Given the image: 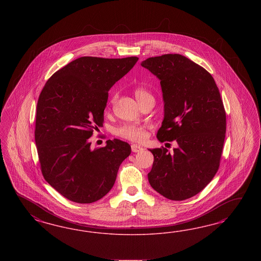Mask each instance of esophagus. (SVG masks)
<instances>
[{
  "label": "esophagus",
  "instance_id": "esophagus-1",
  "mask_svg": "<svg viewBox=\"0 0 261 261\" xmlns=\"http://www.w3.org/2000/svg\"><path fill=\"white\" fill-rule=\"evenodd\" d=\"M131 149H132V151H133L134 153H137V152L142 151V146H140V145H138V144H132V145H131Z\"/></svg>",
  "mask_w": 261,
  "mask_h": 261
}]
</instances>
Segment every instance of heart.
<instances>
[{
  "label": "heart",
  "mask_w": 261,
  "mask_h": 261,
  "mask_svg": "<svg viewBox=\"0 0 261 261\" xmlns=\"http://www.w3.org/2000/svg\"><path fill=\"white\" fill-rule=\"evenodd\" d=\"M135 95L138 101H141L142 98H144L147 95H150L145 90L143 89H137L135 91ZM117 134L133 142H140L142 141L145 136V127L142 125H138V124H131V123H127L122 126L119 127L117 130Z\"/></svg>",
  "instance_id": "heart-1"
}]
</instances>
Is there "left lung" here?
Instances as JSON below:
<instances>
[{"label":"left lung","mask_w":261,"mask_h":261,"mask_svg":"<svg viewBox=\"0 0 261 261\" xmlns=\"http://www.w3.org/2000/svg\"><path fill=\"white\" fill-rule=\"evenodd\" d=\"M160 80L164 119L157 138L176 141L173 153L149 149L154 162L148 181L164 197L182 201L204 190L217 172L226 133V113L214 77L181 55L142 61Z\"/></svg>","instance_id":"8db88e82"}]
</instances>
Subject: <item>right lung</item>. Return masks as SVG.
<instances>
[{
  "label": "right lung",
  "instance_id": "1",
  "mask_svg": "<svg viewBox=\"0 0 261 261\" xmlns=\"http://www.w3.org/2000/svg\"><path fill=\"white\" fill-rule=\"evenodd\" d=\"M138 60L79 57L55 72L40 94L34 135L41 170L72 202L90 204L105 196L131 153L118 139L92 149L90 138L102 125L109 90Z\"/></svg>",
  "mask_w": 261,
  "mask_h": 261
}]
</instances>
